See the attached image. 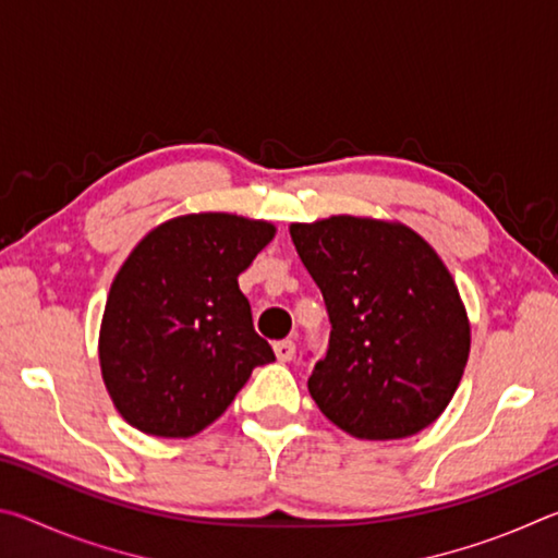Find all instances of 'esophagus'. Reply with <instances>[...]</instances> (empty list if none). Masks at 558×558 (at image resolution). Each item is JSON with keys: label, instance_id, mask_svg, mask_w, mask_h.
<instances>
[{"label": "esophagus", "instance_id": "obj_1", "mask_svg": "<svg viewBox=\"0 0 558 558\" xmlns=\"http://www.w3.org/2000/svg\"><path fill=\"white\" fill-rule=\"evenodd\" d=\"M272 349H276V356L280 362H290V359L295 356V342H292V339H280V342L272 344Z\"/></svg>", "mask_w": 558, "mask_h": 558}]
</instances>
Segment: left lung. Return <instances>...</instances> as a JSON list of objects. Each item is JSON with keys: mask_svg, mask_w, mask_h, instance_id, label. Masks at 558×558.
I'll return each mask as SVG.
<instances>
[{"mask_svg": "<svg viewBox=\"0 0 558 558\" xmlns=\"http://www.w3.org/2000/svg\"><path fill=\"white\" fill-rule=\"evenodd\" d=\"M329 313V349L307 389L337 428L399 440L446 411L465 372L470 319L433 245L399 221L290 223Z\"/></svg>", "mask_w": 558, "mask_h": 558, "instance_id": "8db88e82", "label": "left lung"}]
</instances>
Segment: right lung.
Segmentation results:
<instances>
[{
	"label": "right lung",
	"instance_id": "right-lung-1",
	"mask_svg": "<svg viewBox=\"0 0 558 558\" xmlns=\"http://www.w3.org/2000/svg\"><path fill=\"white\" fill-rule=\"evenodd\" d=\"M276 235L270 221L204 211L159 223L122 263L100 323L106 389L132 428L189 438L270 364L239 276Z\"/></svg>",
	"mask_w": 558,
	"mask_h": 558
}]
</instances>
